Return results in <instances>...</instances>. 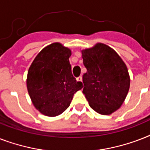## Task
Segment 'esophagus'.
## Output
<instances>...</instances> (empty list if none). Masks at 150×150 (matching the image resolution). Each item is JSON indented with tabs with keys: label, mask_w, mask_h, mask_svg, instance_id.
I'll return each mask as SVG.
<instances>
[{
	"label": "esophagus",
	"mask_w": 150,
	"mask_h": 150,
	"mask_svg": "<svg viewBox=\"0 0 150 150\" xmlns=\"http://www.w3.org/2000/svg\"><path fill=\"white\" fill-rule=\"evenodd\" d=\"M77 81H79V82H82V76H79V77H78L77 78Z\"/></svg>",
	"instance_id": "esophagus-1"
}]
</instances>
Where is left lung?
Listing matches in <instances>:
<instances>
[{"instance_id":"1","label":"left lung","mask_w":150,"mask_h":150,"mask_svg":"<svg viewBox=\"0 0 150 150\" xmlns=\"http://www.w3.org/2000/svg\"><path fill=\"white\" fill-rule=\"evenodd\" d=\"M87 71L82 76L83 94L92 109L103 115L119 109L130 86L128 68L115 50L103 43L82 50Z\"/></svg>"}]
</instances>
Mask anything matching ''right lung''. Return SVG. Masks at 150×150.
<instances>
[{
	"label": "right lung",
	"mask_w": 150,
	"mask_h": 150,
	"mask_svg": "<svg viewBox=\"0 0 150 150\" xmlns=\"http://www.w3.org/2000/svg\"><path fill=\"white\" fill-rule=\"evenodd\" d=\"M71 51L59 43L41 50L30 65L27 75V89L34 107L48 117L62 114L74 94L83 87L71 73L69 57Z\"/></svg>",
	"instance_id": "obj_1"
}]
</instances>
